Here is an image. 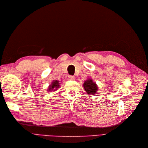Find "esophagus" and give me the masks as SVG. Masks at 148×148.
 <instances>
[{"label": "esophagus", "instance_id": "esophagus-1", "mask_svg": "<svg viewBox=\"0 0 148 148\" xmlns=\"http://www.w3.org/2000/svg\"><path fill=\"white\" fill-rule=\"evenodd\" d=\"M68 78L69 80H72V81H73L75 79V76H72V75H69L68 76Z\"/></svg>", "mask_w": 148, "mask_h": 148}]
</instances>
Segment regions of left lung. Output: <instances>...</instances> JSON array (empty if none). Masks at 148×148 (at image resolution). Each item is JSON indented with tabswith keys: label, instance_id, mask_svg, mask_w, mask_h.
I'll use <instances>...</instances> for the list:
<instances>
[{
	"label": "left lung",
	"instance_id": "8db88e82",
	"mask_svg": "<svg viewBox=\"0 0 148 148\" xmlns=\"http://www.w3.org/2000/svg\"><path fill=\"white\" fill-rule=\"evenodd\" d=\"M83 87L86 93L89 95H94L97 92L98 86L96 82H93L92 79L88 78L87 80L84 81Z\"/></svg>",
	"mask_w": 148,
	"mask_h": 148
}]
</instances>
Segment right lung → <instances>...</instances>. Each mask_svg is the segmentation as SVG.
I'll list each match as a JSON object with an SVG mask.
<instances>
[{"instance_id": "right-lung-1", "label": "right lung", "mask_w": 148, "mask_h": 148, "mask_svg": "<svg viewBox=\"0 0 148 148\" xmlns=\"http://www.w3.org/2000/svg\"><path fill=\"white\" fill-rule=\"evenodd\" d=\"M60 87V83L59 81L55 80L53 81L52 84L50 86H49V88L47 89V91H49V92H52V91H55L57 90L58 88Z\"/></svg>"}]
</instances>
